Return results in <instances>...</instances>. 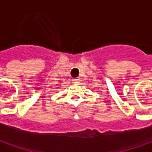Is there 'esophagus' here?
<instances>
[{
  "label": "esophagus",
  "mask_w": 152,
  "mask_h": 152,
  "mask_svg": "<svg viewBox=\"0 0 152 152\" xmlns=\"http://www.w3.org/2000/svg\"><path fill=\"white\" fill-rule=\"evenodd\" d=\"M79 80H79L78 78L73 79V80H72V83H75V84H76V83H79Z\"/></svg>",
  "instance_id": "34e87169"
}]
</instances>
